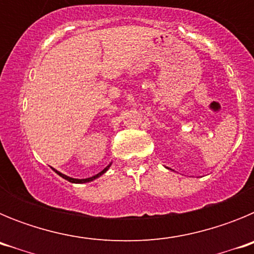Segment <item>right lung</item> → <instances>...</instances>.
Instances as JSON below:
<instances>
[{"label":"right lung","instance_id":"obj_1","mask_svg":"<svg viewBox=\"0 0 254 254\" xmlns=\"http://www.w3.org/2000/svg\"><path fill=\"white\" fill-rule=\"evenodd\" d=\"M111 165H112V163H109L107 165V167L104 168V169L102 170V172L100 173H98V174H95V176H93V177H90V178H85V179H78V178H71V177H68V176H66V174H64V173H61V172H58V170H56V169H53V168H52V169L55 170L56 173H57L58 176L60 177H62V178L64 179H66V181H68V182H71V183H89V182H93V181H95L96 178H99V177H102L103 174H104L105 172H107L108 169H109V168H111Z\"/></svg>","mask_w":254,"mask_h":254}]
</instances>
